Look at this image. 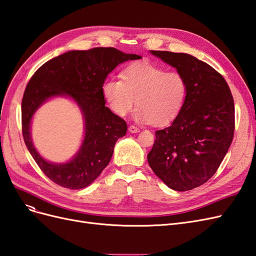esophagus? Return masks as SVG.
<instances>
[{"mask_svg": "<svg viewBox=\"0 0 256 256\" xmlns=\"http://www.w3.org/2000/svg\"><path fill=\"white\" fill-rule=\"evenodd\" d=\"M128 130H129L130 134H138V132H140V129H138V127H136V126H132V125L129 126Z\"/></svg>", "mask_w": 256, "mask_h": 256, "instance_id": "34e87169", "label": "esophagus"}]
</instances>
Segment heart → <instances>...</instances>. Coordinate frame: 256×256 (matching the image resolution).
Here are the masks:
<instances>
[{
    "mask_svg": "<svg viewBox=\"0 0 256 256\" xmlns=\"http://www.w3.org/2000/svg\"><path fill=\"white\" fill-rule=\"evenodd\" d=\"M122 80L108 78L102 85V94L110 110L120 118L138 106L134 118L141 124L164 126L180 114L187 98L188 85L184 76L150 62L127 66Z\"/></svg>",
    "mask_w": 256,
    "mask_h": 256,
    "instance_id": "heart-1",
    "label": "heart"
}]
</instances>
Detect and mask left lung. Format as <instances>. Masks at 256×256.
I'll return each instance as SVG.
<instances>
[{
	"mask_svg": "<svg viewBox=\"0 0 256 256\" xmlns=\"http://www.w3.org/2000/svg\"><path fill=\"white\" fill-rule=\"evenodd\" d=\"M150 52L184 76L188 92L171 125L156 131L147 160L168 188L188 191L212 178L226 157L234 136V99L226 81L205 62L187 53Z\"/></svg>",
	"mask_w": 256,
	"mask_h": 256,
	"instance_id": "8db88e82",
	"label": "left lung"
}]
</instances>
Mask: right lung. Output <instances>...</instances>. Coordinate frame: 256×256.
Masks as SVG:
<instances>
[{"label":"right lung","mask_w":256,"mask_h":256,"mask_svg":"<svg viewBox=\"0 0 256 256\" xmlns=\"http://www.w3.org/2000/svg\"><path fill=\"white\" fill-rule=\"evenodd\" d=\"M140 58L115 48L72 50L48 60L34 74L22 99V134L30 154L52 182L68 189H82L109 164L116 141L126 136L127 124L106 106L102 85L120 64ZM58 96L72 100L84 122L78 152L70 160L60 164L46 160L38 152L30 134L36 110Z\"/></svg>","instance_id":"right-lung-1"}]
</instances>
